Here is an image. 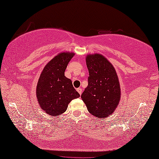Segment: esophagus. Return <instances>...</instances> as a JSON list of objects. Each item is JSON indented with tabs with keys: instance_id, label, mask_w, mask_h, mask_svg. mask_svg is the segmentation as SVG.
<instances>
[{
	"instance_id": "obj_1",
	"label": "esophagus",
	"mask_w": 159,
	"mask_h": 159,
	"mask_svg": "<svg viewBox=\"0 0 159 159\" xmlns=\"http://www.w3.org/2000/svg\"><path fill=\"white\" fill-rule=\"evenodd\" d=\"M77 91L79 93V94H80V95H82V89H81V88H78V89H77Z\"/></svg>"
}]
</instances>
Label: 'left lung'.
Here are the masks:
<instances>
[{
  "label": "left lung",
  "instance_id": "obj_1",
  "mask_svg": "<svg viewBox=\"0 0 159 159\" xmlns=\"http://www.w3.org/2000/svg\"><path fill=\"white\" fill-rule=\"evenodd\" d=\"M89 84L81 95L89 112L97 118L112 115L121 99L120 83L115 67L102 54L86 57Z\"/></svg>",
  "mask_w": 159,
  "mask_h": 159
}]
</instances>
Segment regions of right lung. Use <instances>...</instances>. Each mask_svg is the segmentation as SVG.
<instances>
[{"mask_svg": "<svg viewBox=\"0 0 159 159\" xmlns=\"http://www.w3.org/2000/svg\"><path fill=\"white\" fill-rule=\"evenodd\" d=\"M73 52L58 53L44 67L36 86V97L40 108L48 115L57 116L66 111L71 100L80 96L64 72Z\"/></svg>", "mask_w": 159, "mask_h": 159, "instance_id": "obj_1", "label": "right lung"}]
</instances>
